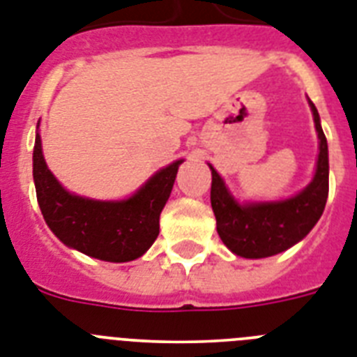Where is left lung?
Returning a JSON list of instances; mask_svg holds the SVG:
<instances>
[{
    "mask_svg": "<svg viewBox=\"0 0 357 357\" xmlns=\"http://www.w3.org/2000/svg\"><path fill=\"white\" fill-rule=\"evenodd\" d=\"M314 112L315 130L319 135V159L314 181L294 198L275 204L238 205L227 192L218 172L211 167V205L216 216V229L222 242L234 255L245 259H264L282 253L312 231L328 198V144L321 128L319 113Z\"/></svg>",
    "mask_w": 357,
    "mask_h": 357,
    "instance_id": "obj_1",
    "label": "left lung"
}]
</instances>
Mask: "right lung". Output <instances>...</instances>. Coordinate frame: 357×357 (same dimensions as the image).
<instances>
[{
	"label": "right lung",
	"instance_id": "1",
	"mask_svg": "<svg viewBox=\"0 0 357 357\" xmlns=\"http://www.w3.org/2000/svg\"><path fill=\"white\" fill-rule=\"evenodd\" d=\"M181 161L159 170L124 202H95L73 196L58 183L42 155L36 135L33 176L38 205L47 225L69 248L93 259L130 262L149 251L159 234V214L174 187Z\"/></svg>",
	"mask_w": 357,
	"mask_h": 357
}]
</instances>
